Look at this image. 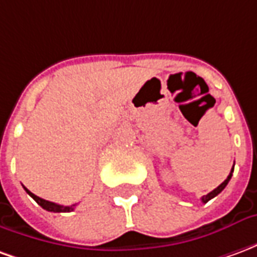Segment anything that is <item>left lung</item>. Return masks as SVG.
<instances>
[{
	"mask_svg": "<svg viewBox=\"0 0 257 257\" xmlns=\"http://www.w3.org/2000/svg\"><path fill=\"white\" fill-rule=\"evenodd\" d=\"M232 172H234V167H232L231 172H230V175L227 176L226 180H224V182H223V183H221L220 186H217V187H216V189L213 190V191H210L209 194H206V195H204V197L201 198V201H202L204 204H206V202H208L209 199L215 198V197H216V195H217V194H220L221 191L224 190V187H226L227 184H228V182H230V179H231V176H232Z\"/></svg>",
	"mask_w": 257,
	"mask_h": 257,
	"instance_id": "obj_1",
	"label": "left lung"
}]
</instances>
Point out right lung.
<instances>
[{"mask_svg": "<svg viewBox=\"0 0 257 257\" xmlns=\"http://www.w3.org/2000/svg\"><path fill=\"white\" fill-rule=\"evenodd\" d=\"M26 193L30 195L31 198L36 201L37 204L40 205V206H42L45 210H49V212H71V210H74V208H75V205L74 204L71 205V206H63V205H59V204H55V202H51V201H47V199H42L40 198V197H37L36 194H33L30 191V190H27L25 187Z\"/></svg>", "mask_w": 257, "mask_h": 257, "instance_id": "1", "label": "right lung"}]
</instances>
